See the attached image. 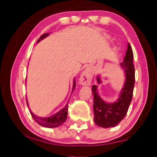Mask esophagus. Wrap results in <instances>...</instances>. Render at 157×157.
Masks as SVG:
<instances>
[{
	"mask_svg": "<svg viewBox=\"0 0 157 157\" xmlns=\"http://www.w3.org/2000/svg\"><path fill=\"white\" fill-rule=\"evenodd\" d=\"M92 78H93V72L89 68H86L85 71H83L82 74L81 75L79 82L83 86L90 85L92 81Z\"/></svg>",
	"mask_w": 157,
	"mask_h": 157,
	"instance_id": "obj_1",
	"label": "esophagus"
}]
</instances>
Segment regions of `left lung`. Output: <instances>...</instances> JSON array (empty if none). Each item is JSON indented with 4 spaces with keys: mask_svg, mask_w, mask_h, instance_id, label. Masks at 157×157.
I'll list each match as a JSON object with an SVG mask.
<instances>
[{
    "mask_svg": "<svg viewBox=\"0 0 157 157\" xmlns=\"http://www.w3.org/2000/svg\"><path fill=\"white\" fill-rule=\"evenodd\" d=\"M133 51L128 44L127 50L121 67L125 73V82L119 92V98L113 103L105 102L98 95L97 86H92L94 95V121L96 125L103 128L117 126L125 117L132 101L135 82L134 66L133 63ZM98 83H101L100 76H97Z\"/></svg>",
    "mask_w": 157,
    "mask_h": 157,
    "instance_id": "left-lung-1",
    "label": "left lung"
}]
</instances>
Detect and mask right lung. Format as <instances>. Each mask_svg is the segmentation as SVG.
Returning a JSON list of instances; mask_svg holds the SVG:
<instances>
[{
	"label": "right lung",
	"mask_w": 157,
	"mask_h": 157,
	"mask_svg": "<svg viewBox=\"0 0 157 157\" xmlns=\"http://www.w3.org/2000/svg\"><path fill=\"white\" fill-rule=\"evenodd\" d=\"M49 35V33H44L40 36L39 39L38 40V42H40V40L44 39L46 37H47ZM75 87H76V81H74V85H73V89H72V91L71 94L74 92ZM26 102H27V105L29 106V104H28L27 99H26ZM68 103L66 104L64 108H63L61 110H60L59 112H57L55 114H53V116H51L49 117H37V116L33 114V112L31 111V113L32 115V117L34 119V120L37 122L38 124H40V126H44V127H47V128H54V127H57L60 125H61L62 124L64 123L66 121V119H67V115H68Z\"/></svg>",
	"instance_id": "add662e5"
}]
</instances>
